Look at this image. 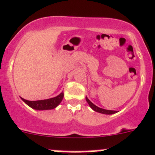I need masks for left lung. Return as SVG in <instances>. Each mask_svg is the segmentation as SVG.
Here are the masks:
<instances>
[{
  "label": "left lung",
  "mask_w": 155,
  "mask_h": 155,
  "mask_svg": "<svg viewBox=\"0 0 155 155\" xmlns=\"http://www.w3.org/2000/svg\"><path fill=\"white\" fill-rule=\"evenodd\" d=\"M86 100L87 101V102H88V104L89 105L90 107H91L92 109H93L94 110L96 111V112H98V113H100V114H116L117 111L116 110H105V109H102V108H100V107H97L95 105H94L93 103L88 100L87 97H86Z\"/></svg>",
  "instance_id": "obj_1"
}]
</instances>
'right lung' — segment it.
<instances>
[{
	"label": "right lung",
	"mask_w": 155,
	"mask_h": 155,
	"mask_svg": "<svg viewBox=\"0 0 155 155\" xmlns=\"http://www.w3.org/2000/svg\"><path fill=\"white\" fill-rule=\"evenodd\" d=\"M64 98V92L61 93L58 96L53 97V98L48 99V100H37V101H29L26 100L25 99H21L24 102L27 104L28 105L30 106L32 108L35 110H50L56 107L60 102H61Z\"/></svg>",
	"instance_id": "right-lung-1"
}]
</instances>
